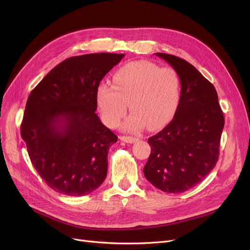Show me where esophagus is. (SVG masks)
Masks as SVG:
<instances>
[{"label": "esophagus", "instance_id": "obj_1", "mask_svg": "<svg viewBox=\"0 0 250 250\" xmlns=\"http://www.w3.org/2000/svg\"><path fill=\"white\" fill-rule=\"evenodd\" d=\"M120 139L123 141V142H125L127 144H133L135 142L138 141L137 138H133V137H128V136H121Z\"/></svg>", "mask_w": 250, "mask_h": 250}]
</instances>
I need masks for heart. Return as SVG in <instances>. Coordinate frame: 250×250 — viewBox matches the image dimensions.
Returning a JSON list of instances; mask_svg holds the SVG:
<instances>
[{"label": "heart", "mask_w": 250, "mask_h": 250, "mask_svg": "<svg viewBox=\"0 0 250 250\" xmlns=\"http://www.w3.org/2000/svg\"><path fill=\"white\" fill-rule=\"evenodd\" d=\"M180 98L181 82L176 71L148 61L123 65L114 73L112 86L102 84L97 90L98 107L108 126L120 124L128 104L133 113L123 125L126 132L164 126L175 115Z\"/></svg>", "instance_id": "obj_1"}]
</instances>
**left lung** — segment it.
Listing matches in <instances>:
<instances>
[{"label": "left lung", "mask_w": 250, "mask_h": 250, "mask_svg": "<svg viewBox=\"0 0 250 250\" xmlns=\"http://www.w3.org/2000/svg\"><path fill=\"white\" fill-rule=\"evenodd\" d=\"M156 56L178 74L181 98L173 120L148 140L151 154L144 175L162 191L180 193L199 185L216 166L225 121L215 87L192 64L172 55Z\"/></svg>", "instance_id": "8db88e82"}]
</instances>
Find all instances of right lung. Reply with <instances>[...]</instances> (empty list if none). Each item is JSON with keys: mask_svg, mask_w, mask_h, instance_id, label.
Here are the masks:
<instances>
[{"mask_svg": "<svg viewBox=\"0 0 250 250\" xmlns=\"http://www.w3.org/2000/svg\"><path fill=\"white\" fill-rule=\"evenodd\" d=\"M124 54H89L64 60L31 91L21 124L29 158L46 185L70 196L87 195L107 174L117 137L95 113L103 77Z\"/></svg>", "mask_w": 250, "mask_h": 250, "instance_id": "right-lung-1", "label": "right lung"}]
</instances>
